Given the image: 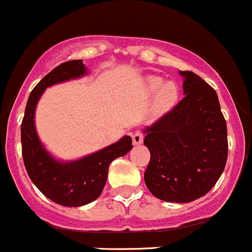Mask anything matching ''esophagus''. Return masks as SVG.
I'll list each match as a JSON object with an SVG mask.
<instances>
[{
  "label": "esophagus",
  "instance_id": "34e87169",
  "mask_svg": "<svg viewBox=\"0 0 252 252\" xmlns=\"http://www.w3.org/2000/svg\"><path fill=\"white\" fill-rule=\"evenodd\" d=\"M133 144L134 145H140L142 140H144V134L141 133V131H135V133L133 134Z\"/></svg>",
  "mask_w": 252,
  "mask_h": 252
}]
</instances>
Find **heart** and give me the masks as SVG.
Returning a JSON list of instances; mask_svg holds the SVG:
<instances>
[{
  "mask_svg": "<svg viewBox=\"0 0 252 252\" xmlns=\"http://www.w3.org/2000/svg\"><path fill=\"white\" fill-rule=\"evenodd\" d=\"M147 90L150 93H156L155 107L158 112H167L174 107L179 97V89L173 81H167L163 84L161 78L151 77L146 80Z\"/></svg>",
  "mask_w": 252,
  "mask_h": 252,
  "instance_id": "obj_1",
  "label": "heart"
}]
</instances>
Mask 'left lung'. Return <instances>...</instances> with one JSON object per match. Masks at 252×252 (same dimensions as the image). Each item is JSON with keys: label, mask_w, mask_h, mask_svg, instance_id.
<instances>
[{"label": "left lung", "mask_w": 252, "mask_h": 252, "mask_svg": "<svg viewBox=\"0 0 252 252\" xmlns=\"http://www.w3.org/2000/svg\"><path fill=\"white\" fill-rule=\"evenodd\" d=\"M184 98L142 129L151 158L147 189L162 201L187 204L207 194L228 157L227 123L216 91L192 72H182Z\"/></svg>", "instance_id": "8db88e82"}]
</instances>
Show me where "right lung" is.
<instances>
[{
	"instance_id": "obj_1",
	"label": "right lung",
	"mask_w": 252,
	"mask_h": 252,
	"mask_svg": "<svg viewBox=\"0 0 252 252\" xmlns=\"http://www.w3.org/2000/svg\"><path fill=\"white\" fill-rule=\"evenodd\" d=\"M83 60L68 61L39 81L28 98L22 126V154L28 175L35 187L53 202L67 207H79L95 201L102 192L108 168L113 159L131 149V138L123 136L110 146L74 161H61L44 146L35 128V110L44 91L55 84L88 74Z\"/></svg>"
}]
</instances>
